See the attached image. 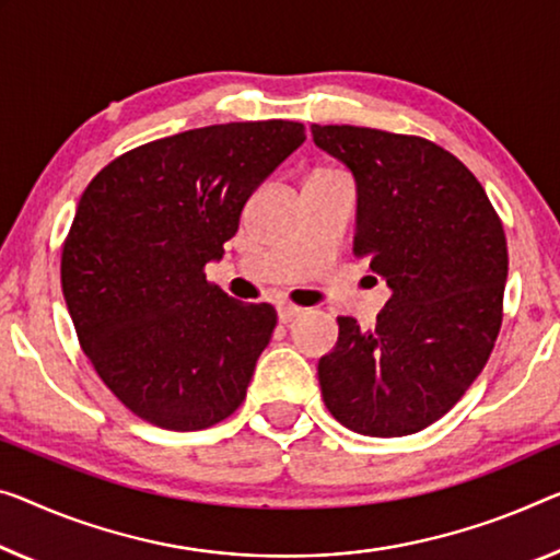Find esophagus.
Here are the masks:
<instances>
[{
    "mask_svg": "<svg viewBox=\"0 0 560 560\" xmlns=\"http://www.w3.org/2000/svg\"><path fill=\"white\" fill-rule=\"evenodd\" d=\"M298 315H300V307H298V305H290V303H280V305H278V320H280L282 325L292 323Z\"/></svg>",
    "mask_w": 560,
    "mask_h": 560,
    "instance_id": "obj_1",
    "label": "esophagus"
}]
</instances>
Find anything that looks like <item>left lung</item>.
Returning <instances> with one entry per match:
<instances>
[{
    "mask_svg": "<svg viewBox=\"0 0 560 560\" xmlns=\"http://www.w3.org/2000/svg\"><path fill=\"white\" fill-rule=\"evenodd\" d=\"M358 187L352 253L388 282L373 330L338 317L317 363L332 418L360 435H410L443 418L488 363L503 320L509 247L476 175L412 135L313 125Z\"/></svg>",
    "mask_w": 560,
    "mask_h": 560,
    "instance_id": "left-lung-1",
    "label": "left lung"
}]
</instances>
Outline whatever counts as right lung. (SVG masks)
I'll list each match as a JSON object with an SVG mask.
<instances>
[{
	"mask_svg": "<svg viewBox=\"0 0 560 560\" xmlns=\"http://www.w3.org/2000/svg\"><path fill=\"white\" fill-rule=\"evenodd\" d=\"M305 142L288 119L210 125L112 160L82 192L62 292L84 355L125 408L202 430L245 400L278 313L205 278L250 195Z\"/></svg>",
	"mask_w": 560,
	"mask_h": 560,
	"instance_id": "1",
	"label": "right lung"
}]
</instances>
